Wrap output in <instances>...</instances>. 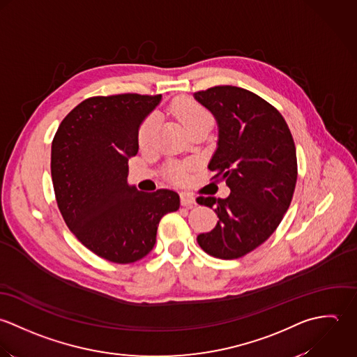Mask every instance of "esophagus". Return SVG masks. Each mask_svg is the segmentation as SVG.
<instances>
[{
	"label": "esophagus",
	"instance_id": "obj_1",
	"mask_svg": "<svg viewBox=\"0 0 357 357\" xmlns=\"http://www.w3.org/2000/svg\"><path fill=\"white\" fill-rule=\"evenodd\" d=\"M181 204L183 207H193L196 204V199L193 197L192 193H188V192H182L181 193Z\"/></svg>",
	"mask_w": 357,
	"mask_h": 357
}]
</instances>
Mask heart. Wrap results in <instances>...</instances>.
I'll use <instances>...</instances> for the list:
<instances>
[{"label":"heart","instance_id":"heart-1","mask_svg":"<svg viewBox=\"0 0 357 357\" xmlns=\"http://www.w3.org/2000/svg\"><path fill=\"white\" fill-rule=\"evenodd\" d=\"M172 113L176 117V120L183 126V128L188 131V134L192 132L193 130H197L202 127L211 128L213 126L211 114L199 103L193 102L192 99L175 100L172 105ZM155 128H157V121L154 117H150L143 123L139 130V137H138L141 147H147L151 144L155 135ZM168 175L175 182H183L186 179V167L174 165L169 168Z\"/></svg>","mask_w":357,"mask_h":357}]
</instances>
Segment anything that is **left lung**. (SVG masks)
<instances>
[{"mask_svg": "<svg viewBox=\"0 0 357 357\" xmlns=\"http://www.w3.org/2000/svg\"><path fill=\"white\" fill-rule=\"evenodd\" d=\"M193 96L216 120L208 168L230 189L226 199H197L219 218L197 241L213 257L236 259L265 243L287 213L298 175L295 144L283 116L247 89L220 85Z\"/></svg>", "mask_w": 357, "mask_h": 357, "instance_id": "8db88e82", "label": "left lung"}]
</instances>
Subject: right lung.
I'll return each mask as SVG.
<instances>
[{
    "label": "right lung",
    "mask_w": 357,
    "mask_h": 357,
    "mask_svg": "<svg viewBox=\"0 0 357 357\" xmlns=\"http://www.w3.org/2000/svg\"><path fill=\"white\" fill-rule=\"evenodd\" d=\"M161 95L123 93L85 99L63 119L51 150L58 207L73 234L114 264L144 258L161 218L179 210L169 189L141 192L128 183V158L138 153L143 120Z\"/></svg>",
    "instance_id": "1"
}]
</instances>
